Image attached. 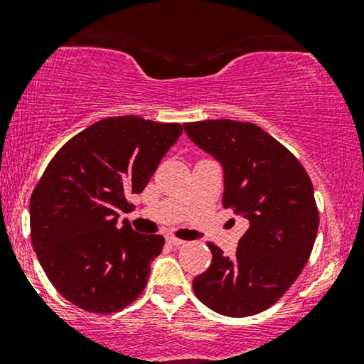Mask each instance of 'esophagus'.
<instances>
[{
    "label": "esophagus",
    "mask_w": 364,
    "mask_h": 364,
    "mask_svg": "<svg viewBox=\"0 0 364 364\" xmlns=\"http://www.w3.org/2000/svg\"><path fill=\"white\" fill-rule=\"evenodd\" d=\"M166 243L171 245V246H183L186 243V241L179 240V237H174V236H168V237H166Z\"/></svg>",
    "instance_id": "esophagus-1"
}]
</instances>
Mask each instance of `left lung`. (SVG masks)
<instances>
[{
    "label": "left lung",
    "instance_id": "obj_1",
    "mask_svg": "<svg viewBox=\"0 0 364 364\" xmlns=\"http://www.w3.org/2000/svg\"><path fill=\"white\" fill-rule=\"evenodd\" d=\"M183 127L223 166V205L250 223L232 258L208 243L212 263L193 279V291L224 316L257 315L279 301L310 258L318 232L311 179L301 162L257 124L207 119Z\"/></svg>",
    "mask_w": 364,
    "mask_h": 364
}]
</instances>
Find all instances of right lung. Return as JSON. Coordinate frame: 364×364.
<instances>
[{
    "label": "right lung",
    "mask_w": 364,
    "mask_h": 364,
    "mask_svg": "<svg viewBox=\"0 0 364 364\" xmlns=\"http://www.w3.org/2000/svg\"><path fill=\"white\" fill-rule=\"evenodd\" d=\"M181 133L179 123L106 118L66 141L48 164L31 198L32 246L75 306L106 315L141 294L164 237L135 232L118 217Z\"/></svg>",
    "instance_id": "add662e5"
}]
</instances>
